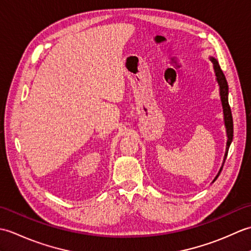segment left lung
Instances as JSON below:
<instances>
[{"label":"left lung","instance_id":"1","mask_svg":"<svg viewBox=\"0 0 251 251\" xmlns=\"http://www.w3.org/2000/svg\"><path fill=\"white\" fill-rule=\"evenodd\" d=\"M210 61L214 65V70H215V75H216V81L218 83V86H219V93H220V99H221V104H222V109H223V121H225V126H226V153H225V157H223V163L222 166L219 170V173L217 174L215 179L212 180V183L215 182L217 178L219 177V175L222 170L223 165H225V162L227 156V152H228V148H230L232 140H233V117H232V112L230 104H228V85L226 82V75L223 74L219 62L216 59L215 57L210 56L209 57Z\"/></svg>","mask_w":251,"mask_h":251}]
</instances>
